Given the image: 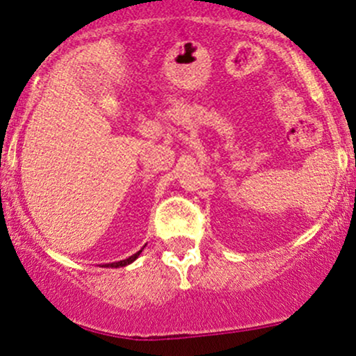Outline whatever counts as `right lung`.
Returning a JSON list of instances; mask_svg holds the SVG:
<instances>
[{"label": "right lung", "mask_w": 356, "mask_h": 356, "mask_svg": "<svg viewBox=\"0 0 356 356\" xmlns=\"http://www.w3.org/2000/svg\"><path fill=\"white\" fill-rule=\"evenodd\" d=\"M143 250V248H142ZM142 250H138V252L135 253V255H131V257H128V259H124V260H120V261H113V264H106V265H103V267H108V268H118V267H127V265H130V264H134V261L138 259L140 257V253H142Z\"/></svg>", "instance_id": "right-lung-1"}]
</instances>
